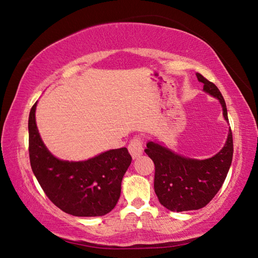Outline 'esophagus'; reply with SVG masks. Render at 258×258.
<instances>
[{
  "label": "esophagus",
  "instance_id": "34e87169",
  "mask_svg": "<svg viewBox=\"0 0 258 258\" xmlns=\"http://www.w3.org/2000/svg\"><path fill=\"white\" fill-rule=\"evenodd\" d=\"M128 152L133 158H138L143 154V142L140 138H134L131 140L128 144Z\"/></svg>",
  "mask_w": 258,
  "mask_h": 258
}]
</instances>
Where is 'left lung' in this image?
Listing matches in <instances>:
<instances>
[{
	"label": "left lung",
	"mask_w": 258,
	"mask_h": 258,
	"mask_svg": "<svg viewBox=\"0 0 258 258\" xmlns=\"http://www.w3.org/2000/svg\"><path fill=\"white\" fill-rule=\"evenodd\" d=\"M203 90L218 98L223 115L228 122L226 103L217 86L197 73ZM145 153L155 165L154 189L161 204L172 212L200 210L217 194L225 180L233 160V135L229 128L223 149L207 160L178 155L155 142L146 144Z\"/></svg>",
	"instance_id": "1"
}]
</instances>
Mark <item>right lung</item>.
I'll return each instance as SVG.
<instances>
[{
  "label": "right lung",
  "mask_w": 258,
  "mask_h": 258,
  "mask_svg": "<svg viewBox=\"0 0 258 258\" xmlns=\"http://www.w3.org/2000/svg\"><path fill=\"white\" fill-rule=\"evenodd\" d=\"M36 103L29 117L32 171L54 205L73 216H103L116 205L120 183L132 157L126 147L104 152L87 161L54 157L45 147L35 122Z\"/></svg>",
  "instance_id": "add662e5"
}]
</instances>
